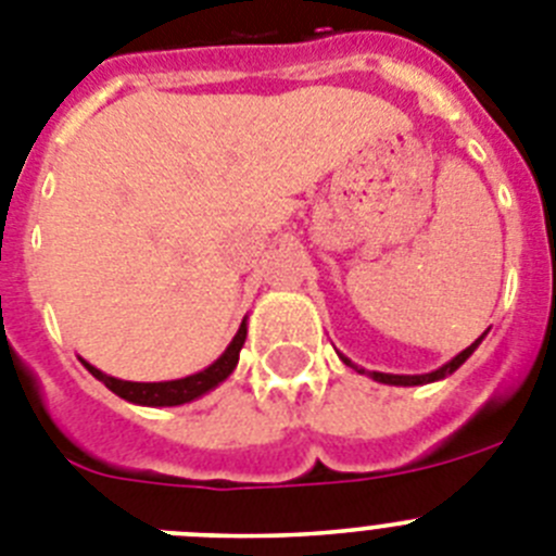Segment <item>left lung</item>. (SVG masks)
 Listing matches in <instances>:
<instances>
[{
	"label": "left lung",
	"instance_id": "obj_1",
	"mask_svg": "<svg viewBox=\"0 0 556 556\" xmlns=\"http://www.w3.org/2000/svg\"><path fill=\"white\" fill-rule=\"evenodd\" d=\"M484 337H488V331L481 333V337L476 339L473 345H468V348H465V351H462V353H456V356L451 358V362H445L443 367H437V370H431V372H420V376H395V372L365 370V367L353 365L351 358L342 356V353H339V358H342V362H345L348 367H353V370H356V372H365V376H370L372 381H378V384H392V387H420V384H431V381H440V378H448L451 372L459 370V367L465 365V362H468L470 356H473V351H476V348L481 345V339H484Z\"/></svg>",
	"mask_w": 556,
	"mask_h": 556
}]
</instances>
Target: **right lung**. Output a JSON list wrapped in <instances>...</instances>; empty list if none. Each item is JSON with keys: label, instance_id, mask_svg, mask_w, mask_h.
<instances>
[{"label": "right lung", "instance_id": "obj_1", "mask_svg": "<svg viewBox=\"0 0 556 556\" xmlns=\"http://www.w3.org/2000/svg\"><path fill=\"white\" fill-rule=\"evenodd\" d=\"M244 339H248V317L242 320L236 337L230 339V345L225 348L223 356L208 365L205 370L200 372H191L186 378H175V381H122V378H113L108 372L97 370L94 365H88L86 358H80L83 367H86L97 381L108 387L113 395L125 397L130 404L136 406H180V404H189V401H198L203 397L205 392H211L214 387H219L230 372L236 370L239 365V351H242Z\"/></svg>", "mask_w": 556, "mask_h": 556}]
</instances>
